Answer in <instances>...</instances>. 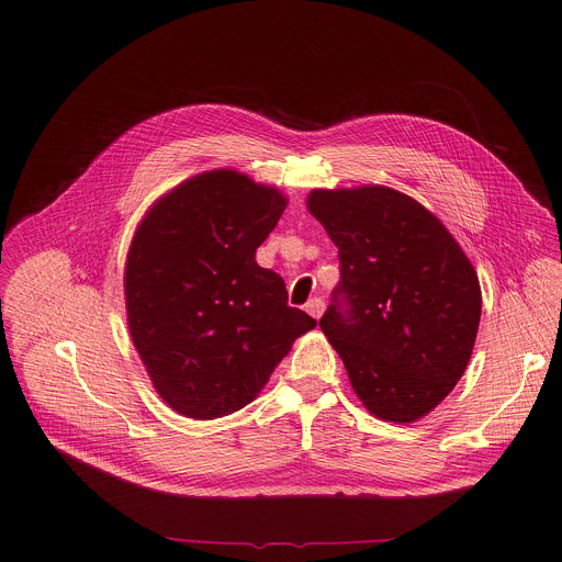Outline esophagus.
<instances>
[{
  "instance_id": "esophagus-1",
  "label": "esophagus",
  "mask_w": 562,
  "mask_h": 562,
  "mask_svg": "<svg viewBox=\"0 0 562 562\" xmlns=\"http://www.w3.org/2000/svg\"><path fill=\"white\" fill-rule=\"evenodd\" d=\"M306 313H308L311 317L319 319V317H323V313H325V302L319 300V297H313V300H308V302H306Z\"/></svg>"
}]
</instances>
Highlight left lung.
<instances>
[{
  "instance_id": "obj_1",
  "label": "left lung",
  "mask_w": 562,
  "mask_h": 562,
  "mask_svg": "<svg viewBox=\"0 0 562 562\" xmlns=\"http://www.w3.org/2000/svg\"><path fill=\"white\" fill-rule=\"evenodd\" d=\"M308 213L340 258L348 302L319 329L345 362L364 409L384 423H416L462 378L483 293L447 226L418 200L380 184L313 189Z\"/></svg>"
}]
</instances>
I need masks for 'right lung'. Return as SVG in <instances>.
Segmentation results:
<instances>
[{"instance_id":"right-lung-1","label":"right lung","mask_w":562,"mask_h":562,"mask_svg":"<svg viewBox=\"0 0 562 562\" xmlns=\"http://www.w3.org/2000/svg\"><path fill=\"white\" fill-rule=\"evenodd\" d=\"M286 202L276 187L215 169L157 198L133 233L124 265L131 340L180 416L213 420L247 407L317 325L256 262Z\"/></svg>"}]
</instances>
